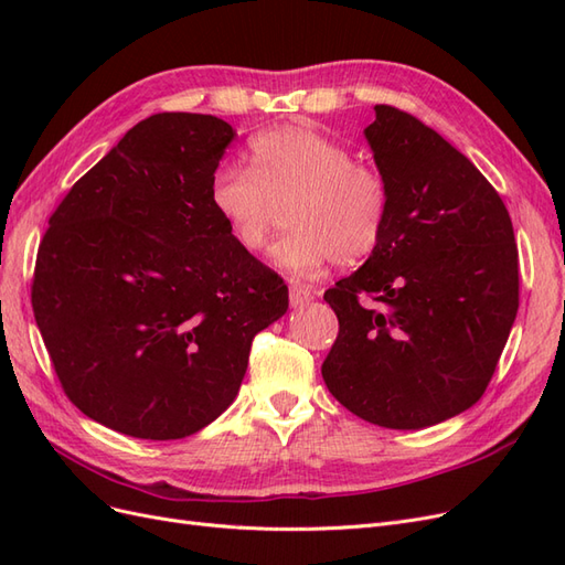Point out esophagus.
Listing matches in <instances>:
<instances>
[{
    "mask_svg": "<svg viewBox=\"0 0 565 565\" xmlns=\"http://www.w3.org/2000/svg\"><path fill=\"white\" fill-rule=\"evenodd\" d=\"M309 301H313V292H311V287L299 285V282H292V285H289V303H292L295 309H299V306L309 303Z\"/></svg>",
    "mask_w": 565,
    "mask_h": 565,
    "instance_id": "1",
    "label": "esophagus"
}]
</instances>
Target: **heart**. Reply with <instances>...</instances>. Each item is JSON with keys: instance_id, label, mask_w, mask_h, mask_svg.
Segmentation results:
<instances>
[{"instance_id": "1", "label": "heart", "mask_w": 565, "mask_h": 565, "mask_svg": "<svg viewBox=\"0 0 565 565\" xmlns=\"http://www.w3.org/2000/svg\"><path fill=\"white\" fill-rule=\"evenodd\" d=\"M285 202L292 231L273 247V264L297 278H313L334 259H367L386 231L388 185L380 169L355 162L347 146L311 127L252 136L249 169L221 164L210 181L214 214L249 254L264 252L273 204Z\"/></svg>"}]
</instances>
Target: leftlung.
Returning a JSON list of instances; mask_svg holds the SVG:
<instances>
[{
  "mask_svg": "<svg viewBox=\"0 0 565 565\" xmlns=\"http://www.w3.org/2000/svg\"><path fill=\"white\" fill-rule=\"evenodd\" d=\"M374 115L365 139L388 221L367 262L324 292L339 334L322 380L365 422L424 429L483 396L519 311V249L469 158L398 108Z\"/></svg>",
  "mask_w": 565,
  "mask_h": 565,
  "instance_id": "left-lung-1",
  "label": "left lung"
}]
</instances>
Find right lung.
Returning <instances> with one entry per match:
<instances>
[{"label":"right lung","instance_id":"1","mask_svg":"<svg viewBox=\"0 0 565 565\" xmlns=\"http://www.w3.org/2000/svg\"><path fill=\"white\" fill-rule=\"evenodd\" d=\"M235 129L160 113L84 174L38 252L32 311L63 391L134 438L177 440L235 401L256 332L287 287L210 204Z\"/></svg>","mask_w":565,"mask_h":565}]
</instances>
